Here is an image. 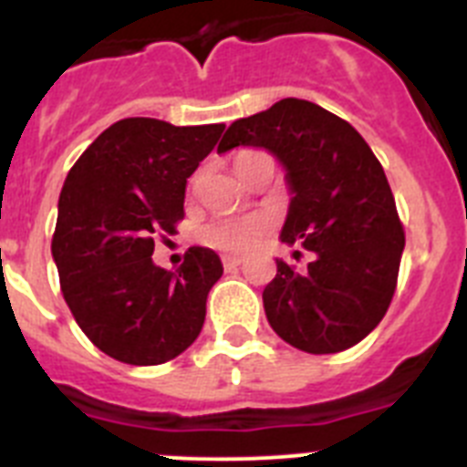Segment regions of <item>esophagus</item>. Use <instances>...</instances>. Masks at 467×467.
<instances>
[{
  "label": "esophagus",
  "instance_id": "obj_1",
  "mask_svg": "<svg viewBox=\"0 0 467 467\" xmlns=\"http://www.w3.org/2000/svg\"><path fill=\"white\" fill-rule=\"evenodd\" d=\"M241 262H243L241 257H231V254H224V257H222V264H224L226 271L238 269V266H241Z\"/></svg>",
  "mask_w": 467,
  "mask_h": 467
}]
</instances>
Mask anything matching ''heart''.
<instances>
[{"label":"heart","mask_w":467,"mask_h":467,"mask_svg":"<svg viewBox=\"0 0 467 467\" xmlns=\"http://www.w3.org/2000/svg\"><path fill=\"white\" fill-rule=\"evenodd\" d=\"M253 151H245L236 159V166L245 163V161L254 159ZM274 226L271 214L266 213H250V214H231V217H217L210 224H205L203 229V241L210 247H217L222 253H234L241 254L253 250L259 241H262L266 234Z\"/></svg>","instance_id":"b5f03b06"}]
</instances>
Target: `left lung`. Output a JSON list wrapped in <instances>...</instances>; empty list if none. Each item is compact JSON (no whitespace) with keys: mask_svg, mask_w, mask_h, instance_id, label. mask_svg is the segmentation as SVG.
I'll return each mask as SVG.
<instances>
[{"mask_svg":"<svg viewBox=\"0 0 467 467\" xmlns=\"http://www.w3.org/2000/svg\"><path fill=\"white\" fill-rule=\"evenodd\" d=\"M236 147L266 150L283 166L292 198L280 241L313 253L301 274L275 259L262 292L269 325L313 356L356 346L386 316L404 250L381 163L348 121L299 98L231 123L217 151Z\"/></svg>","mask_w":467,"mask_h":467,"instance_id":"8db88e82","label":"left lung"}]
</instances>
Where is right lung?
I'll return each mask as SVG.
<instances>
[{
	"label": "right lung",
	"instance_id": "add662e5",
	"mask_svg": "<svg viewBox=\"0 0 467 467\" xmlns=\"http://www.w3.org/2000/svg\"><path fill=\"white\" fill-rule=\"evenodd\" d=\"M224 123L172 126L123 119L79 156L57 198L53 262L74 320L102 353L161 365L201 334L208 292L222 275L210 247H189L177 271L156 266L154 241L184 217L187 177Z\"/></svg>",
	"mask_w": 467,
	"mask_h": 467
}]
</instances>
